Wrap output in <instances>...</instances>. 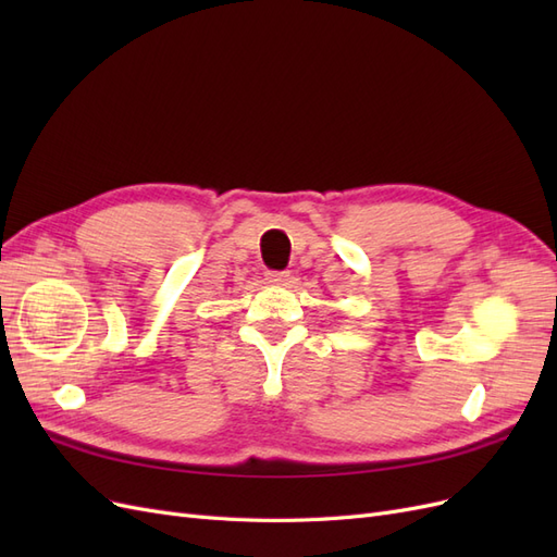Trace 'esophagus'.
<instances>
[{
  "label": "esophagus",
  "mask_w": 557,
  "mask_h": 557,
  "mask_svg": "<svg viewBox=\"0 0 557 557\" xmlns=\"http://www.w3.org/2000/svg\"><path fill=\"white\" fill-rule=\"evenodd\" d=\"M267 281L274 283V285H285L290 281V272H269Z\"/></svg>",
  "instance_id": "esophagus-1"
}]
</instances>
